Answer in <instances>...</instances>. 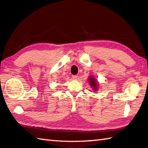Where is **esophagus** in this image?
Segmentation results:
<instances>
[{
	"mask_svg": "<svg viewBox=\"0 0 148 148\" xmlns=\"http://www.w3.org/2000/svg\"><path fill=\"white\" fill-rule=\"evenodd\" d=\"M72 78L74 79H77V75H74V76H72Z\"/></svg>",
	"mask_w": 148,
	"mask_h": 148,
	"instance_id": "esophagus-1",
	"label": "esophagus"
}]
</instances>
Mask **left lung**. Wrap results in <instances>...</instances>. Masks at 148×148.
<instances>
[{"mask_svg":"<svg viewBox=\"0 0 148 148\" xmlns=\"http://www.w3.org/2000/svg\"><path fill=\"white\" fill-rule=\"evenodd\" d=\"M88 79V82H89L90 87L92 88V90L95 91V92L97 91L99 88V83L97 80L95 79V77H94L93 76H89Z\"/></svg>","mask_w":148,"mask_h":148,"instance_id":"left-lung-1","label":"left lung"}]
</instances>
